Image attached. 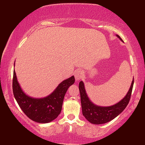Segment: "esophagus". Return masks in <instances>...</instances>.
<instances>
[{
  "label": "esophagus",
  "mask_w": 145,
  "mask_h": 145,
  "mask_svg": "<svg viewBox=\"0 0 145 145\" xmlns=\"http://www.w3.org/2000/svg\"><path fill=\"white\" fill-rule=\"evenodd\" d=\"M74 77L76 78V80L78 81L80 80V79L82 78V77L83 76V72L81 69H77L76 71L74 72Z\"/></svg>",
  "instance_id": "1"
}]
</instances>
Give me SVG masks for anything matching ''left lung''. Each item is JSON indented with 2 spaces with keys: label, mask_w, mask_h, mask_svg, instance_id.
Here are the masks:
<instances>
[{
  "label": "left lung",
  "mask_w": 145,
  "mask_h": 145,
  "mask_svg": "<svg viewBox=\"0 0 145 145\" xmlns=\"http://www.w3.org/2000/svg\"><path fill=\"white\" fill-rule=\"evenodd\" d=\"M117 37L123 41L118 35H117ZM134 78L127 94L120 102L112 106L102 107L96 106L91 102L86 94L84 83L82 81H80L79 83V91L83 116L89 122L95 125L104 124L114 120L125 109L128 105L131 96Z\"/></svg>",
  "instance_id": "1"
}]
</instances>
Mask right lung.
<instances>
[{
	"mask_svg": "<svg viewBox=\"0 0 145 145\" xmlns=\"http://www.w3.org/2000/svg\"><path fill=\"white\" fill-rule=\"evenodd\" d=\"M74 77L63 80L48 96L33 98L23 92L14 71L12 89L14 98L23 112L30 119L39 123H46L56 119L62 110L65 95L69 87L74 83Z\"/></svg>",
	"mask_w": 145,
	"mask_h": 145,
	"instance_id": "1",
	"label": "right lung"
}]
</instances>
